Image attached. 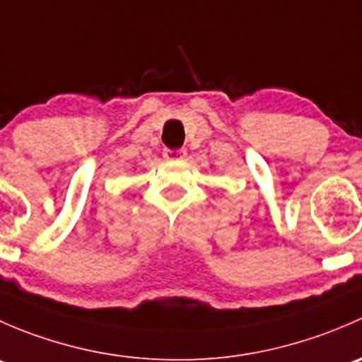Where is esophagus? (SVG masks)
Segmentation results:
<instances>
[{"label":"esophagus","mask_w":362,"mask_h":362,"mask_svg":"<svg viewBox=\"0 0 362 362\" xmlns=\"http://www.w3.org/2000/svg\"><path fill=\"white\" fill-rule=\"evenodd\" d=\"M163 156L166 160H180L187 156V151L185 148H164Z\"/></svg>","instance_id":"esophagus-1"}]
</instances>
